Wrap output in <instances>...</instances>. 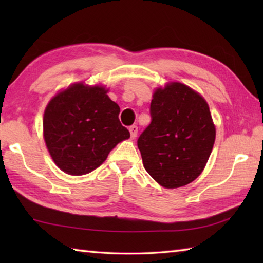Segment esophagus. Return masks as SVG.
<instances>
[{
    "label": "esophagus",
    "mask_w": 263,
    "mask_h": 263,
    "mask_svg": "<svg viewBox=\"0 0 263 263\" xmlns=\"http://www.w3.org/2000/svg\"><path fill=\"white\" fill-rule=\"evenodd\" d=\"M128 131H130V135H131L132 139H135V138L137 137V133H138V126L132 125V126L128 127Z\"/></svg>",
    "instance_id": "obj_1"
}]
</instances>
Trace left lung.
I'll list each match as a JSON object with an SVG mask.
<instances>
[{
    "label": "left lung",
    "mask_w": 263,
    "mask_h": 263,
    "mask_svg": "<svg viewBox=\"0 0 263 263\" xmlns=\"http://www.w3.org/2000/svg\"><path fill=\"white\" fill-rule=\"evenodd\" d=\"M149 114V125L137 141L145 169L164 188L186 185L201 174L215 144L208 103L174 82L155 90Z\"/></svg>",
    "instance_id": "1"
}]
</instances>
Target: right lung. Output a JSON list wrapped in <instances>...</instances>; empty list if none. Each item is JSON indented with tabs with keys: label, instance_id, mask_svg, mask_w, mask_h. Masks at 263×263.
Here are the masks:
<instances>
[{
	"label": "right lung",
	"instance_id": "right-lung-1",
	"mask_svg": "<svg viewBox=\"0 0 263 263\" xmlns=\"http://www.w3.org/2000/svg\"><path fill=\"white\" fill-rule=\"evenodd\" d=\"M119 106L102 87L77 83L53 97L44 114V138L61 171L83 175L101 166L118 142L130 138Z\"/></svg>",
	"mask_w": 263,
	"mask_h": 263
}]
</instances>
